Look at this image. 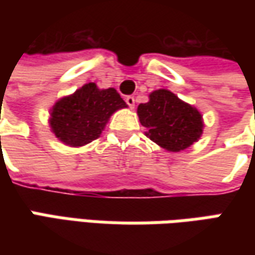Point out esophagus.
Here are the masks:
<instances>
[{
    "instance_id": "1",
    "label": "esophagus",
    "mask_w": 255,
    "mask_h": 255,
    "mask_svg": "<svg viewBox=\"0 0 255 255\" xmlns=\"http://www.w3.org/2000/svg\"><path fill=\"white\" fill-rule=\"evenodd\" d=\"M125 102L129 105V108H130V109L134 108V98H133V96H126V98H125Z\"/></svg>"
}]
</instances>
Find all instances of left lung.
<instances>
[{"label": "left lung", "instance_id": "1", "mask_svg": "<svg viewBox=\"0 0 255 255\" xmlns=\"http://www.w3.org/2000/svg\"><path fill=\"white\" fill-rule=\"evenodd\" d=\"M144 134L167 152L186 150L203 134V115L167 89H157L137 106Z\"/></svg>", "mask_w": 255, "mask_h": 255}]
</instances>
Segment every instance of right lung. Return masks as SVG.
Listing matches in <instances>:
<instances>
[{
    "mask_svg": "<svg viewBox=\"0 0 255 255\" xmlns=\"http://www.w3.org/2000/svg\"><path fill=\"white\" fill-rule=\"evenodd\" d=\"M128 108L115 88L99 89L85 84L72 95L58 99L49 112V128L55 137L71 147H81L101 136L113 113Z\"/></svg>",
    "mask_w": 255,
    "mask_h": 255,
    "instance_id": "right-lung-1",
    "label": "right lung"
}]
</instances>
